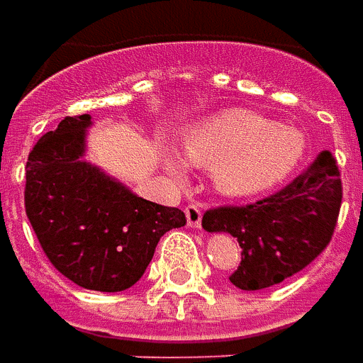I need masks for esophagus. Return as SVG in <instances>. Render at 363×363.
<instances>
[{
    "mask_svg": "<svg viewBox=\"0 0 363 363\" xmlns=\"http://www.w3.org/2000/svg\"><path fill=\"white\" fill-rule=\"evenodd\" d=\"M201 217H203V213L199 205H194V203H191V205H187L186 207L187 227H191V228L201 227Z\"/></svg>",
    "mask_w": 363,
    "mask_h": 363,
    "instance_id": "1",
    "label": "esophagus"
}]
</instances>
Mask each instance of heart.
I'll return each mask as SVG.
<instances>
[{
    "mask_svg": "<svg viewBox=\"0 0 363 363\" xmlns=\"http://www.w3.org/2000/svg\"><path fill=\"white\" fill-rule=\"evenodd\" d=\"M179 154L187 164L209 169L220 195L250 197L291 176L307 154V136L235 107L187 125L179 136ZM168 169L182 177L184 164L168 158Z\"/></svg>",
    "mask_w": 363,
    "mask_h": 363,
    "instance_id": "1",
    "label": "heart"
}]
</instances>
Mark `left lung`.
<instances>
[{
	"instance_id": "obj_1",
	"label": "left lung",
	"mask_w": 363,
	"mask_h": 363,
	"mask_svg": "<svg viewBox=\"0 0 363 363\" xmlns=\"http://www.w3.org/2000/svg\"><path fill=\"white\" fill-rule=\"evenodd\" d=\"M342 205L340 172L323 150L309 168L269 197L240 207H215L203 215L207 233H228L242 248L230 284L258 291L307 268L334 235Z\"/></svg>"
}]
</instances>
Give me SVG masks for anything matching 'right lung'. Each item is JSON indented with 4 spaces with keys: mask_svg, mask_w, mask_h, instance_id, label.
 I'll return each instance as SVG.
<instances>
[{
    "mask_svg": "<svg viewBox=\"0 0 363 363\" xmlns=\"http://www.w3.org/2000/svg\"><path fill=\"white\" fill-rule=\"evenodd\" d=\"M89 125V115L66 117L38 138L25 168V211L62 276L91 291H125L143 277L162 236L186 225V215L136 197L82 160Z\"/></svg>",
    "mask_w": 363,
    "mask_h": 363,
    "instance_id": "add662e5",
    "label": "right lung"
}]
</instances>
